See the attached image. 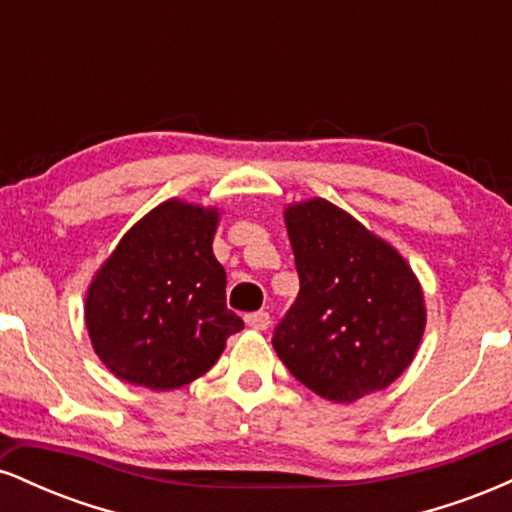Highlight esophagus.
<instances>
[{
	"label": "esophagus",
	"instance_id": "obj_1",
	"mask_svg": "<svg viewBox=\"0 0 512 512\" xmlns=\"http://www.w3.org/2000/svg\"><path fill=\"white\" fill-rule=\"evenodd\" d=\"M245 322H248V327H252V330L264 332L269 325H272V317H269V313H264V310H260V313L245 315Z\"/></svg>",
	"mask_w": 512,
	"mask_h": 512
}]
</instances>
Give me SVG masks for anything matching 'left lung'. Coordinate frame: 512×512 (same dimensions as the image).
Wrapping results in <instances>:
<instances>
[{"label":"left lung","instance_id":"obj_1","mask_svg":"<svg viewBox=\"0 0 512 512\" xmlns=\"http://www.w3.org/2000/svg\"><path fill=\"white\" fill-rule=\"evenodd\" d=\"M301 291L272 344L293 378L351 404L392 385L419 351L426 303L409 262L322 197L289 204Z\"/></svg>","mask_w":512,"mask_h":512}]
</instances>
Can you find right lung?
I'll return each instance as SVG.
<instances>
[{
  "label": "right lung",
  "mask_w": 512,
  "mask_h": 512,
  "mask_svg": "<svg viewBox=\"0 0 512 512\" xmlns=\"http://www.w3.org/2000/svg\"><path fill=\"white\" fill-rule=\"evenodd\" d=\"M216 207L168 199L122 236L86 291L93 351L115 378L166 392L219 361L243 320L226 308Z\"/></svg>",
  "instance_id": "add662e5"
}]
</instances>
